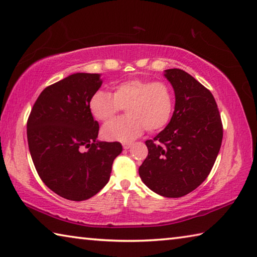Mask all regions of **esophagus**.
<instances>
[{"mask_svg":"<svg viewBox=\"0 0 257 257\" xmlns=\"http://www.w3.org/2000/svg\"><path fill=\"white\" fill-rule=\"evenodd\" d=\"M122 147L124 150H129L130 147H132V144H129V143H123L122 144Z\"/></svg>","mask_w":257,"mask_h":257,"instance_id":"34e87169","label":"esophagus"}]
</instances>
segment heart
<instances>
[{
    "mask_svg": "<svg viewBox=\"0 0 257 257\" xmlns=\"http://www.w3.org/2000/svg\"><path fill=\"white\" fill-rule=\"evenodd\" d=\"M122 106L127 114L106 123L102 135L108 141L130 142L146 129L156 132L170 121L173 95L163 81L129 79L113 86V94L97 90L89 99V111L99 121L106 122L115 116Z\"/></svg>",
    "mask_w": 257,
    "mask_h": 257,
    "instance_id": "1",
    "label": "heart"
}]
</instances>
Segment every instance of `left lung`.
Wrapping results in <instances>:
<instances>
[{
	"label": "left lung",
	"mask_w": 257,
	"mask_h": 257,
	"mask_svg": "<svg viewBox=\"0 0 257 257\" xmlns=\"http://www.w3.org/2000/svg\"><path fill=\"white\" fill-rule=\"evenodd\" d=\"M163 76L175 92V111L167 127L145 142L149 155L138 172L154 193L176 198L210 175L223 129L215 99L201 82L181 69H168Z\"/></svg>",
	"instance_id": "left-lung-1"
}]
</instances>
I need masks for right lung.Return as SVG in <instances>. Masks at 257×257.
I'll list each match as a JSON object with an SVG mask.
<instances>
[{"label":"right lung","mask_w":257,"mask_h":257,"mask_svg":"<svg viewBox=\"0 0 257 257\" xmlns=\"http://www.w3.org/2000/svg\"><path fill=\"white\" fill-rule=\"evenodd\" d=\"M99 73L77 72L43 90L27 122L29 152L38 176L59 196L85 201L110 179L120 143L97 141L89 99L102 86Z\"/></svg>","instance_id":"right-lung-1"}]
</instances>
